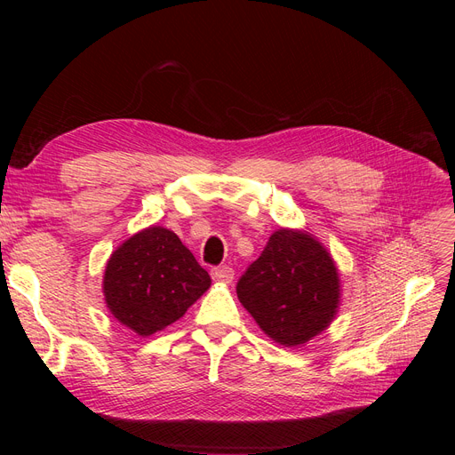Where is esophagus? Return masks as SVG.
<instances>
[{
    "label": "esophagus",
    "mask_w": 455,
    "mask_h": 455,
    "mask_svg": "<svg viewBox=\"0 0 455 455\" xmlns=\"http://www.w3.org/2000/svg\"><path fill=\"white\" fill-rule=\"evenodd\" d=\"M211 275L216 283L229 284L233 281V275H235V271H233V267H229V266H220V267H214Z\"/></svg>",
    "instance_id": "obj_1"
}]
</instances>
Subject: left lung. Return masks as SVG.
<instances>
[{
	"mask_svg": "<svg viewBox=\"0 0 455 455\" xmlns=\"http://www.w3.org/2000/svg\"><path fill=\"white\" fill-rule=\"evenodd\" d=\"M237 296L271 339L296 347L332 323L339 275L332 256L307 231L281 228L239 279Z\"/></svg>",
	"mask_w": 455,
	"mask_h": 455,
	"instance_id": "1",
	"label": "left lung"
}]
</instances>
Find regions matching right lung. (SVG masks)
I'll return each instance as SVG.
<instances>
[{"instance_id": "1", "label": "right lung", "mask_w": 455, "mask_h": 455, "mask_svg": "<svg viewBox=\"0 0 455 455\" xmlns=\"http://www.w3.org/2000/svg\"><path fill=\"white\" fill-rule=\"evenodd\" d=\"M209 286V273L174 231L161 226L117 246L102 281L109 313L142 338L176 323Z\"/></svg>"}]
</instances>
